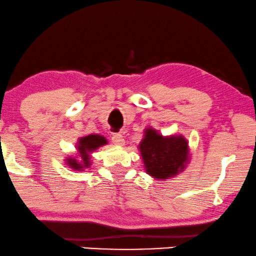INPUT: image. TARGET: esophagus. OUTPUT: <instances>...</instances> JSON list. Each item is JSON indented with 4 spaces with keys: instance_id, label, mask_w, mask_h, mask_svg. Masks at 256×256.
I'll use <instances>...</instances> for the list:
<instances>
[{
    "instance_id": "esophagus-1",
    "label": "esophagus",
    "mask_w": 256,
    "mask_h": 256,
    "mask_svg": "<svg viewBox=\"0 0 256 256\" xmlns=\"http://www.w3.org/2000/svg\"><path fill=\"white\" fill-rule=\"evenodd\" d=\"M112 142H113V144L119 145V146H122V145L125 144L124 137H122V134H113L112 136Z\"/></svg>"
}]
</instances>
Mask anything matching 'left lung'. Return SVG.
<instances>
[{
    "mask_svg": "<svg viewBox=\"0 0 256 256\" xmlns=\"http://www.w3.org/2000/svg\"><path fill=\"white\" fill-rule=\"evenodd\" d=\"M145 170L154 178L166 180L180 172L189 160L188 142L182 136L163 137L146 128L139 145Z\"/></svg>",
    "mask_w": 256,
    "mask_h": 256,
    "instance_id": "left-lung-1",
    "label": "left lung"
}]
</instances>
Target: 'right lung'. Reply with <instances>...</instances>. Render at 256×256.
I'll return each mask as SVG.
<instances>
[{
  "mask_svg": "<svg viewBox=\"0 0 256 256\" xmlns=\"http://www.w3.org/2000/svg\"><path fill=\"white\" fill-rule=\"evenodd\" d=\"M108 144L105 137L99 134H90L86 137L79 139V144H78V151H79V160L76 158H67V164L74 170H82L84 168H88L90 164V154L102 145Z\"/></svg>",
  "mask_w": 256,
  "mask_h": 256,
  "instance_id": "1",
  "label": "right lung"
}]
</instances>
